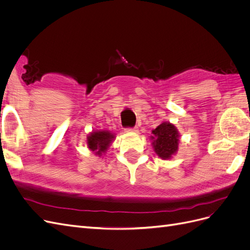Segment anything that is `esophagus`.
I'll use <instances>...</instances> for the list:
<instances>
[{
  "instance_id": "34e87169",
  "label": "esophagus",
  "mask_w": 250,
  "mask_h": 250,
  "mask_svg": "<svg viewBox=\"0 0 250 250\" xmlns=\"http://www.w3.org/2000/svg\"><path fill=\"white\" fill-rule=\"evenodd\" d=\"M127 132H137L138 131V127H128L125 129Z\"/></svg>"
}]
</instances>
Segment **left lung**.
<instances>
[{
	"label": "left lung",
	"instance_id": "obj_1",
	"mask_svg": "<svg viewBox=\"0 0 250 250\" xmlns=\"http://www.w3.org/2000/svg\"><path fill=\"white\" fill-rule=\"evenodd\" d=\"M153 137V147L156 154L167 160L170 158L172 154H174L178 149V132L175 126L170 123H162L158 125L152 131Z\"/></svg>",
	"mask_w": 250,
	"mask_h": 250
}]
</instances>
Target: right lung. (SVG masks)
I'll use <instances>...</instances> for the list:
<instances>
[{
    "instance_id": "obj_1",
    "label": "right lung",
    "mask_w": 250,
    "mask_h": 250,
    "mask_svg": "<svg viewBox=\"0 0 250 250\" xmlns=\"http://www.w3.org/2000/svg\"><path fill=\"white\" fill-rule=\"evenodd\" d=\"M112 139L113 135L106 131L93 132L89 137H87V146L90 150L95 151L97 154H100L104 150H106Z\"/></svg>"
}]
</instances>
